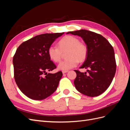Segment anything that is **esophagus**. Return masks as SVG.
<instances>
[{"mask_svg":"<svg viewBox=\"0 0 130 130\" xmlns=\"http://www.w3.org/2000/svg\"><path fill=\"white\" fill-rule=\"evenodd\" d=\"M68 72V70H65V71H64V70H63L62 71V73L63 74H65V73H67Z\"/></svg>","mask_w":130,"mask_h":130,"instance_id":"obj_1","label":"esophagus"}]
</instances>
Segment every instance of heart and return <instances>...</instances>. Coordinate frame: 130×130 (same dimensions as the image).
<instances>
[{
  "label": "heart",
  "instance_id": "obj_1",
  "mask_svg": "<svg viewBox=\"0 0 130 130\" xmlns=\"http://www.w3.org/2000/svg\"><path fill=\"white\" fill-rule=\"evenodd\" d=\"M58 46L51 45L48 54L51 60L58 62L61 60L62 52H67V60L59 63L57 68L61 70H68L76 67L78 61H84L87 55V48L75 37L67 35L61 38L58 42Z\"/></svg>",
  "mask_w": 130,
  "mask_h": 130
}]
</instances>
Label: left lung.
I'll use <instances>...</instances> for the list:
<instances>
[{
    "instance_id": "1",
    "label": "left lung",
    "mask_w": 130,
    "mask_h": 130,
    "mask_svg": "<svg viewBox=\"0 0 130 130\" xmlns=\"http://www.w3.org/2000/svg\"><path fill=\"white\" fill-rule=\"evenodd\" d=\"M81 37L87 45V55L80 68L87 69V73L75 70L76 77L74 81L76 89L88 96H97L111 85L116 72L115 52L109 42L101 35L87 30L70 31Z\"/></svg>"
}]
</instances>
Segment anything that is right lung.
<instances>
[{
	"label": "right lung",
	"mask_w": 130,
	"mask_h": 130,
	"mask_svg": "<svg viewBox=\"0 0 130 130\" xmlns=\"http://www.w3.org/2000/svg\"><path fill=\"white\" fill-rule=\"evenodd\" d=\"M63 34L37 35L22 43L15 52L13 58L14 80L21 92L30 99L43 100L56 90L62 73H47L56 68L48 50Z\"/></svg>",
	"instance_id": "obj_1"
}]
</instances>
